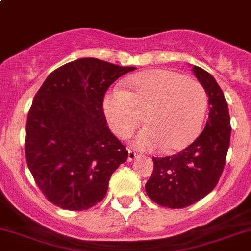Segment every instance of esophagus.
Masks as SVG:
<instances>
[{"label":"esophagus","instance_id":"34e87169","mask_svg":"<svg viewBox=\"0 0 251 251\" xmlns=\"http://www.w3.org/2000/svg\"><path fill=\"white\" fill-rule=\"evenodd\" d=\"M138 157V154L136 152H133V151H128V154H127V160L128 162H132V160H135L136 158Z\"/></svg>","mask_w":251,"mask_h":251}]
</instances>
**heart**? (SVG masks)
<instances>
[{
    "label": "heart",
    "mask_w": 251,
    "mask_h": 251,
    "mask_svg": "<svg viewBox=\"0 0 251 251\" xmlns=\"http://www.w3.org/2000/svg\"><path fill=\"white\" fill-rule=\"evenodd\" d=\"M208 98L202 84L170 70L133 75L125 89H114L103 100L111 130L127 137L140 124L133 143L141 151L173 153L191 145L202 130Z\"/></svg>",
    "instance_id": "heart-1"
}]
</instances>
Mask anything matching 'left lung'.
Masks as SVG:
<instances>
[{
	"label": "left lung",
	"mask_w": 251,
	"mask_h": 251,
	"mask_svg": "<svg viewBox=\"0 0 251 251\" xmlns=\"http://www.w3.org/2000/svg\"><path fill=\"white\" fill-rule=\"evenodd\" d=\"M193 72L208 97V120L189 147L170 157L152 158L146 184L151 200L168 208H184L211 193L223 172L230 141V116L225 94L213 76L199 66Z\"/></svg>",
	"instance_id": "left-lung-1"
}]
</instances>
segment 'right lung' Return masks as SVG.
Listing matches in <instances>:
<instances>
[{"label": "right lung", "instance_id": "add662e5", "mask_svg": "<svg viewBox=\"0 0 251 251\" xmlns=\"http://www.w3.org/2000/svg\"><path fill=\"white\" fill-rule=\"evenodd\" d=\"M136 67L94 57L51 72L34 97L25 127L29 170L50 202L83 211L100 202L111 174L127 159L103 111L106 89Z\"/></svg>", "mask_w": 251, "mask_h": 251}]
</instances>
